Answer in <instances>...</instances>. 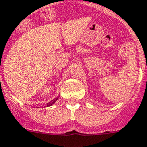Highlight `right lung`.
<instances>
[{
    "label": "right lung",
    "instance_id": "1",
    "mask_svg": "<svg viewBox=\"0 0 147 147\" xmlns=\"http://www.w3.org/2000/svg\"><path fill=\"white\" fill-rule=\"evenodd\" d=\"M57 99H58V97H57V98H55V99H53V100H51V102H49V103H47V107H50V106L53 105V103H55L56 101H57Z\"/></svg>",
    "mask_w": 147,
    "mask_h": 147
}]
</instances>
